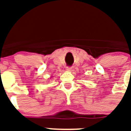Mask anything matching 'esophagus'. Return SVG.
<instances>
[{
  "label": "esophagus",
  "instance_id": "esophagus-1",
  "mask_svg": "<svg viewBox=\"0 0 131 131\" xmlns=\"http://www.w3.org/2000/svg\"><path fill=\"white\" fill-rule=\"evenodd\" d=\"M71 69H71V67L68 66V67H67V68H66V70H67V71H71Z\"/></svg>",
  "mask_w": 131,
  "mask_h": 131
}]
</instances>
